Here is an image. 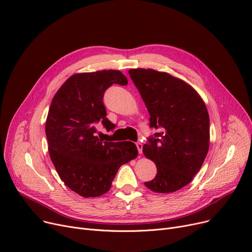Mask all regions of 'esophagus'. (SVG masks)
Segmentation results:
<instances>
[{"label": "esophagus", "instance_id": "34e87169", "mask_svg": "<svg viewBox=\"0 0 252 252\" xmlns=\"http://www.w3.org/2000/svg\"><path fill=\"white\" fill-rule=\"evenodd\" d=\"M136 146H137L138 152L141 154V153H142V151H143V144H142V143H140V142H138V143H136Z\"/></svg>", "mask_w": 252, "mask_h": 252}]
</instances>
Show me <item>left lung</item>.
Here are the masks:
<instances>
[{"label":"left lung","instance_id":"obj_1","mask_svg":"<svg viewBox=\"0 0 252 252\" xmlns=\"http://www.w3.org/2000/svg\"><path fill=\"white\" fill-rule=\"evenodd\" d=\"M150 114V127L159 130L148 138L143 152L157 167L145 186L171 193L188 185L201 168L209 148V116L197 92L166 72L129 69Z\"/></svg>","mask_w":252,"mask_h":252}]
</instances>
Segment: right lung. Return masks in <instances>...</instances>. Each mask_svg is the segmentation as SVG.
Wrapping results in <instances>:
<instances>
[{"instance_id": "obj_1", "label": "right lung", "mask_w": 252, "mask_h": 252, "mask_svg": "<svg viewBox=\"0 0 252 252\" xmlns=\"http://www.w3.org/2000/svg\"><path fill=\"white\" fill-rule=\"evenodd\" d=\"M113 84L127 85L118 70L77 73L66 81L52 100L46 122L51 160L60 179L83 197H98L111 188L118 168L137 157L136 145L106 142L97 126L107 131L115 125L106 117L104 93Z\"/></svg>"}]
</instances>
